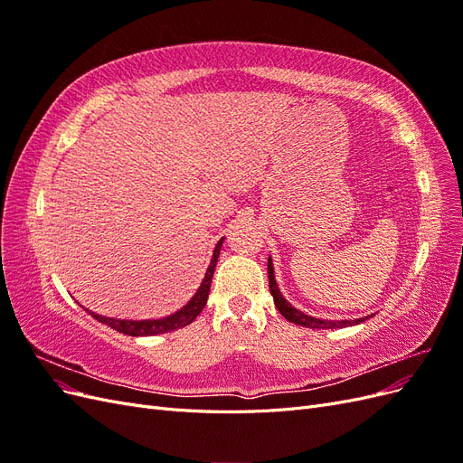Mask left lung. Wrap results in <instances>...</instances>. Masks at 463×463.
Returning a JSON list of instances; mask_svg holds the SVG:
<instances>
[{"label":"left lung","mask_w":463,"mask_h":463,"mask_svg":"<svg viewBox=\"0 0 463 463\" xmlns=\"http://www.w3.org/2000/svg\"><path fill=\"white\" fill-rule=\"evenodd\" d=\"M269 288H270V293L274 298V303H276V309L279 311V315H282L284 318H288L289 322H296V325L299 326H305V328H342V326H349V325H359V322H363L365 318H357L354 322H347V320H322V318H315V317H309L305 315L301 311H298L296 307H291L284 298L282 293H279L278 289V284L274 279V266H272V260L269 259Z\"/></svg>","instance_id":"left-lung-1"}]
</instances>
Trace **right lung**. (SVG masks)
I'll return each mask as SVG.
<instances>
[{"mask_svg": "<svg viewBox=\"0 0 463 463\" xmlns=\"http://www.w3.org/2000/svg\"><path fill=\"white\" fill-rule=\"evenodd\" d=\"M222 243H223V237L216 243L213 260H210V264H208V270L204 274L201 288L197 289V293H194L193 299L184 307V309H179L175 315H170L165 318H156V320H119V318H108V317L96 315V313H90V315L96 320H100V322H104V325L111 326L121 334H128V335H154V334L172 332V330H177V328H184V326L191 325V322L199 317V313L204 309V305H206L210 282H213V274H214V269H216Z\"/></svg>", "mask_w": 463, "mask_h": 463, "instance_id": "1", "label": "right lung"}]
</instances>
